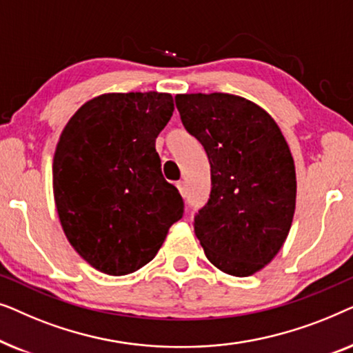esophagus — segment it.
Masks as SVG:
<instances>
[{"mask_svg": "<svg viewBox=\"0 0 353 353\" xmlns=\"http://www.w3.org/2000/svg\"><path fill=\"white\" fill-rule=\"evenodd\" d=\"M176 188L178 191H180L181 196H186V188H185V183L183 181H176Z\"/></svg>", "mask_w": 353, "mask_h": 353, "instance_id": "esophagus-1", "label": "esophagus"}]
</instances>
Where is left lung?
Masks as SVG:
<instances>
[{
  "mask_svg": "<svg viewBox=\"0 0 353 353\" xmlns=\"http://www.w3.org/2000/svg\"><path fill=\"white\" fill-rule=\"evenodd\" d=\"M183 127L204 146L212 190L192 226L221 272L249 276L272 262L296 209V170L274 120L234 94H178Z\"/></svg>",
  "mask_w": 353,
  "mask_h": 353,
  "instance_id": "obj_1",
  "label": "left lung"
}]
</instances>
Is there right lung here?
<instances>
[{"mask_svg":"<svg viewBox=\"0 0 353 353\" xmlns=\"http://www.w3.org/2000/svg\"><path fill=\"white\" fill-rule=\"evenodd\" d=\"M173 109L167 93L103 94L61 134L52 162L57 214L72 248L99 272L144 267L183 216L185 202L156 151Z\"/></svg>","mask_w":353,"mask_h":353,"instance_id":"1","label":"right lung"}]
</instances>
